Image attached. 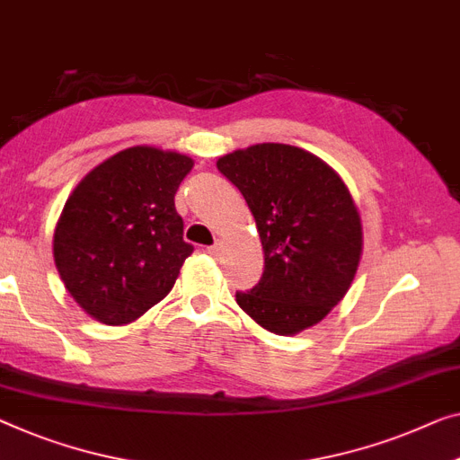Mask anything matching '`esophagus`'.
<instances>
[{"mask_svg": "<svg viewBox=\"0 0 460 460\" xmlns=\"http://www.w3.org/2000/svg\"><path fill=\"white\" fill-rule=\"evenodd\" d=\"M221 250H223L221 242H217L215 245H210V248H207V252L210 253V256H218V253H221Z\"/></svg>", "mask_w": 460, "mask_h": 460, "instance_id": "1", "label": "esophagus"}]
</instances>
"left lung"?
Instances as JSON below:
<instances>
[{"label":"left lung","instance_id":"left-lung-1","mask_svg":"<svg viewBox=\"0 0 460 460\" xmlns=\"http://www.w3.org/2000/svg\"><path fill=\"white\" fill-rule=\"evenodd\" d=\"M217 167L242 191L264 250V272L235 299L269 332L291 337L328 316L358 272L363 231L353 196L320 156L289 144H253Z\"/></svg>","mask_w":460,"mask_h":460}]
</instances>
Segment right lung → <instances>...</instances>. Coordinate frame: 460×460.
<instances>
[{"mask_svg":"<svg viewBox=\"0 0 460 460\" xmlns=\"http://www.w3.org/2000/svg\"><path fill=\"white\" fill-rule=\"evenodd\" d=\"M194 161L132 146L82 177L53 233L55 266L88 316L123 326L167 296L194 248L175 191Z\"/></svg>","mask_w":460,"mask_h":460,"instance_id":"obj_1","label":"right lung"}]
</instances>
